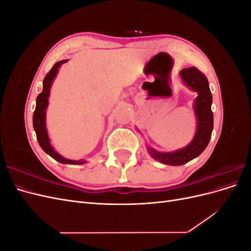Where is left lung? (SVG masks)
<instances>
[{
  "instance_id": "1",
  "label": "left lung",
  "mask_w": 251,
  "mask_h": 251,
  "mask_svg": "<svg viewBox=\"0 0 251 251\" xmlns=\"http://www.w3.org/2000/svg\"><path fill=\"white\" fill-rule=\"evenodd\" d=\"M184 85L198 94L194 101V112L197 120V128L193 140L186 147L174 151H159L147 146L151 157L163 164L182 165L198 157L206 149L214 128V114L211 112L212 95L208 80L197 68L192 67L179 72Z\"/></svg>"
}]
</instances>
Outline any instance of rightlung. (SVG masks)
<instances>
[{"mask_svg": "<svg viewBox=\"0 0 251 251\" xmlns=\"http://www.w3.org/2000/svg\"><path fill=\"white\" fill-rule=\"evenodd\" d=\"M67 62L68 59L57 62L54 66L52 67V69L49 71V73L46 75V76H45L43 81L42 93L39 94V96L36 97V105L33 113V128L36 134L37 141H39V144L45 153H47L49 156H51L53 159H55L56 161L60 163L83 164L87 162V160H82V159H80V160H71V159H67L60 154H58L57 151L53 149L52 144L50 142L47 126H46V110L49 104L50 89L52 87L53 80H54V78L56 77L59 67Z\"/></svg>", "mask_w": 251, "mask_h": 251, "instance_id": "obj_1", "label": "right lung"}]
</instances>
